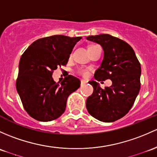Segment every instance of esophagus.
Segmentation results:
<instances>
[{
    "label": "esophagus",
    "mask_w": 157,
    "mask_h": 157,
    "mask_svg": "<svg viewBox=\"0 0 157 157\" xmlns=\"http://www.w3.org/2000/svg\"><path fill=\"white\" fill-rule=\"evenodd\" d=\"M87 83V81H86L85 80H82L81 82H80V84H81V86H83L84 84H86Z\"/></svg>",
    "instance_id": "1"
}]
</instances>
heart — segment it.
<instances>
[{
    "label": "heart",
    "instance_id": "1",
    "mask_svg": "<svg viewBox=\"0 0 157 157\" xmlns=\"http://www.w3.org/2000/svg\"><path fill=\"white\" fill-rule=\"evenodd\" d=\"M92 47H93V46H92ZM80 73H81L82 75H83V76L88 75V72H87L86 71H80Z\"/></svg>",
    "mask_w": 157,
    "mask_h": 157
}]
</instances>
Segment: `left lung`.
<instances>
[{"mask_svg":"<svg viewBox=\"0 0 157 157\" xmlns=\"http://www.w3.org/2000/svg\"><path fill=\"white\" fill-rule=\"evenodd\" d=\"M86 40L100 44L104 49V59L95 71V80L112 81L111 86L105 90L98 82H89L94 91L86 99V109L100 121L114 122L129 111L138 96L141 65L131 46L117 37L105 34L89 36Z\"/></svg>","mask_w":157,"mask_h":157,"instance_id":"obj_1","label":"left lung"}]
</instances>
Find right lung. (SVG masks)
<instances>
[{
	"label": "right lung",
	"mask_w": 157,
	"mask_h": 157,
	"mask_svg": "<svg viewBox=\"0 0 157 157\" xmlns=\"http://www.w3.org/2000/svg\"><path fill=\"white\" fill-rule=\"evenodd\" d=\"M82 37L53 35L38 39L25 51L19 64L16 90L25 110L41 122L53 120L65 112L70 94L80 86V81L68 75L56 83L52 71L66 65L73 48Z\"/></svg>",
	"instance_id": "add662e5"
}]
</instances>
